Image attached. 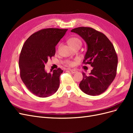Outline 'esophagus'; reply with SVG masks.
Wrapping results in <instances>:
<instances>
[{
    "label": "esophagus",
    "instance_id": "esophagus-1",
    "mask_svg": "<svg viewBox=\"0 0 133 133\" xmlns=\"http://www.w3.org/2000/svg\"><path fill=\"white\" fill-rule=\"evenodd\" d=\"M69 71H70V72H71L72 73H76V72H77V70H75V69H69Z\"/></svg>",
    "mask_w": 133,
    "mask_h": 133
}]
</instances>
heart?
<instances>
[{"label":"heart","mask_w":133,"mask_h":133,"mask_svg":"<svg viewBox=\"0 0 133 133\" xmlns=\"http://www.w3.org/2000/svg\"><path fill=\"white\" fill-rule=\"evenodd\" d=\"M69 44L70 46H74L76 45H81L82 42L79 38L73 37V38H70L69 40ZM67 64L68 65H69V66H73L74 65V62L72 61H68Z\"/></svg>","instance_id":"b5f03b06"}]
</instances>
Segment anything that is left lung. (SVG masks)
Returning a JSON list of instances; mask_svg holds the SVG:
<instances>
[{
  "mask_svg": "<svg viewBox=\"0 0 133 133\" xmlns=\"http://www.w3.org/2000/svg\"><path fill=\"white\" fill-rule=\"evenodd\" d=\"M85 42L87 51L83 63L92 67L89 75L83 73L79 87L88 95H98L105 91L116 74L118 57L111 42L103 33L89 27H78L71 30Z\"/></svg>",
  "mask_w": 133,
  "mask_h": 133,
  "instance_id": "left-lung-1",
  "label": "left lung"
}]
</instances>
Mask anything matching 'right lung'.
Wrapping results in <instances>:
<instances>
[{
	"instance_id": "obj_1",
	"label": "right lung",
	"mask_w": 133,
	"mask_h": 133,
	"mask_svg": "<svg viewBox=\"0 0 133 133\" xmlns=\"http://www.w3.org/2000/svg\"><path fill=\"white\" fill-rule=\"evenodd\" d=\"M68 29L47 28L35 32L24 44L19 57L20 75L31 92L45 98L58 89L59 77L63 70L60 68L47 73L45 64L55 55L57 45Z\"/></svg>"
}]
</instances>
